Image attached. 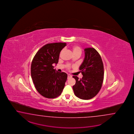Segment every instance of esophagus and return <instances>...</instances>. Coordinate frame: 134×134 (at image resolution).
Here are the masks:
<instances>
[{
	"instance_id": "34e87169",
	"label": "esophagus",
	"mask_w": 134,
	"mask_h": 134,
	"mask_svg": "<svg viewBox=\"0 0 134 134\" xmlns=\"http://www.w3.org/2000/svg\"><path fill=\"white\" fill-rule=\"evenodd\" d=\"M69 77H71V76L70 74H68V78H69Z\"/></svg>"
}]
</instances>
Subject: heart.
Instances as JSON below:
<instances>
[{
	"mask_svg": "<svg viewBox=\"0 0 134 134\" xmlns=\"http://www.w3.org/2000/svg\"><path fill=\"white\" fill-rule=\"evenodd\" d=\"M72 51L74 54H81L82 50L80 47L79 46H74L72 48Z\"/></svg>",
	"mask_w": 134,
	"mask_h": 134,
	"instance_id": "obj_1",
	"label": "heart"
}]
</instances>
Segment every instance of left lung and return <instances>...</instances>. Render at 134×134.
<instances>
[{
	"label": "left lung",
	"mask_w": 134,
	"mask_h": 134,
	"mask_svg": "<svg viewBox=\"0 0 134 134\" xmlns=\"http://www.w3.org/2000/svg\"><path fill=\"white\" fill-rule=\"evenodd\" d=\"M85 57L80 66L82 79L73 76L76 84L73 86L74 93L83 100H89L97 95L102 86L104 68L102 58L93 48L84 49Z\"/></svg>",
	"instance_id": "obj_1"
}]
</instances>
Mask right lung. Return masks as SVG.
Returning a JSON list of instances; mask_svg holds the SVG:
<instances>
[{
	"instance_id": "add662e5",
	"label": "right lung",
	"mask_w": 134,
	"mask_h": 134,
	"mask_svg": "<svg viewBox=\"0 0 134 134\" xmlns=\"http://www.w3.org/2000/svg\"><path fill=\"white\" fill-rule=\"evenodd\" d=\"M66 43H48L35 55L31 65V77L37 91L43 97L53 99L61 94L68 75L54 69L58 62L60 52Z\"/></svg>"
}]
</instances>
